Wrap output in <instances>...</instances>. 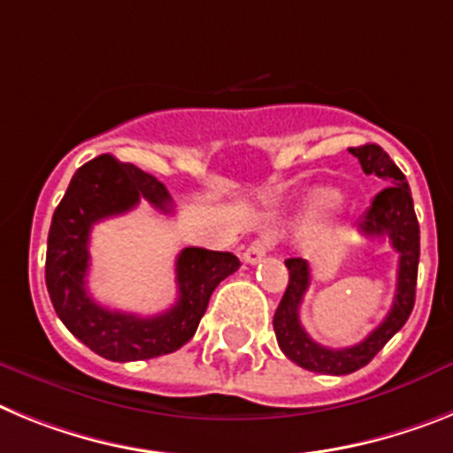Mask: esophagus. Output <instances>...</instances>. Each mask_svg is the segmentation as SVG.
Segmentation results:
<instances>
[{"label": "esophagus", "instance_id": "obj_1", "mask_svg": "<svg viewBox=\"0 0 453 453\" xmlns=\"http://www.w3.org/2000/svg\"><path fill=\"white\" fill-rule=\"evenodd\" d=\"M271 246H273L271 239H255L249 249H246V253H243V262H246V265H257V262L265 259V255L269 253Z\"/></svg>", "mask_w": 453, "mask_h": 453}]
</instances>
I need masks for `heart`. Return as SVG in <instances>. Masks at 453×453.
Returning a JSON list of instances; mask_svg holds the SVG:
<instances>
[{
    "instance_id": "b5f03b06",
    "label": "heart",
    "mask_w": 453,
    "mask_h": 453,
    "mask_svg": "<svg viewBox=\"0 0 453 453\" xmlns=\"http://www.w3.org/2000/svg\"><path fill=\"white\" fill-rule=\"evenodd\" d=\"M337 200H340V196H337L335 191H321V194L314 198V210H330V207H335Z\"/></svg>"
}]
</instances>
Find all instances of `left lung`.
<instances>
[{"label":"left lung","instance_id":"8db88e82","mask_svg":"<svg viewBox=\"0 0 453 453\" xmlns=\"http://www.w3.org/2000/svg\"><path fill=\"white\" fill-rule=\"evenodd\" d=\"M349 152L357 157L367 175H376L388 184L372 200V207L357 223V232L365 237H388L392 249L399 253L392 310L357 344L344 346V349H328V346L317 344L298 319V308L310 287V266L305 259L292 257L285 259V266L289 269V282L273 314V330L280 351L298 367L317 373H330V376H344L369 365L373 356L392 340V335L403 328L415 305L417 265H419V223H417L406 175L399 171V166L380 145L367 143L360 148H349Z\"/></svg>","mask_w":453,"mask_h":453}]
</instances>
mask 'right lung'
<instances>
[{
    "mask_svg": "<svg viewBox=\"0 0 453 453\" xmlns=\"http://www.w3.org/2000/svg\"><path fill=\"white\" fill-rule=\"evenodd\" d=\"M139 200L171 214V194L157 178L134 164L100 155L74 173L52 216L47 237L45 282L58 319L90 351L132 363L178 351L194 337L211 292L239 269L232 253L184 249L175 262L178 301L157 317H136L97 305L86 289L90 230L109 216L134 210Z\"/></svg>",
    "mask_w": 453,
    "mask_h": 453,
    "instance_id": "obj_1",
    "label": "right lung"
}]
</instances>
